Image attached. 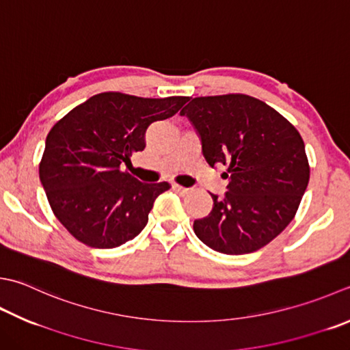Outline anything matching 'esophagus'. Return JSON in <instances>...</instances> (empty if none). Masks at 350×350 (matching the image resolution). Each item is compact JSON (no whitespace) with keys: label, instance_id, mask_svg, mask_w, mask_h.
<instances>
[{"label":"esophagus","instance_id":"1","mask_svg":"<svg viewBox=\"0 0 350 350\" xmlns=\"http://www.w3.org/2000/svg\"><path fill=\"white\" fill-rule=\"evenodd\" d=\"M173 189L177 191V193H180V194H188L189 193L188 188H183V187H180V185H177V183H173Z\"/></svg>","mask_w":350,"mask_h":350}]
</instances>
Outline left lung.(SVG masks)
Returning a JSON list of instances; mask_svg holds the SVG:
<instances>
[{"mask_svg":"<svg viewBox=\"0 0 350 350\" xmlns=\"http://www.w3.org/2000/svg\"><path fill=\"white\" fill-rule=\"evenodd\" d=\"M211 167L228 165V191L211 194V214L194 221L197 238L226 255L256 252L296 215L310 180L305 144L291 122L243 94L193 98L182 109Z\"/></svg>","mask_w":350,"mask_h":350,"instance_id":"1","label":"left lung"}]
</instances>
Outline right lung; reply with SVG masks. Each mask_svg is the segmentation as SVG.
Returning a JSON list of instances; mask_svg holds the SVG:
<instances>
[{"label": "right lung", "instance_id": "right-lung-1", "mask_svg": "<svg viewBox=\"0 0 350 350\" xmlns=\"http://www.w3.org/2000/svg\"><path fill=\"white\" fill-rule=\"evenodd\" d=\"M188 100L103 92L54 124L39 177L54 215L75 239L113 249L141 234L157 196L171 185L139 182L121 163L142 152L153 121L173 116Z\"/></svg>", "mask_w": 350, "mask_h": 350}]
</instances>
